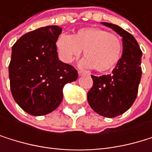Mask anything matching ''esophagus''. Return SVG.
I'll return each mask as SVG.
<instances>
[{
	"label": "esophagus",
	"mask_w": 152,
	"mask_h": 152,
	"mask_svg": "<svg viewBox=\"0 0 152 152\" xmlns=\"http://www.w3.org/2000/svg\"><path fill=\"white\" fill-rule=\"evenodd\" d=\"M78 75H90V73L88 71H86V70H79L78 71Z\"/></svg>",
	"instance_id": "1"
}]
</instances>
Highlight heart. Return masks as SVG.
Segmentation results:
<instances>
[{"label": "heart", "mask_w": 152, "mask_h": 152, "mask_svg": "<svg viewBox=\"0 0 152 152\" xmlns=\"http://www.w3.org/2000/svg\"><path fill=\"white\" fill-rule=\"evenodd\" d=\"M56 46L61 59L66 63L77 59L84 50L83 65L100 73L112 70L122 52L121 42L116 34L96 27L82 28L73 36L61 35Z\"/></svg>", "instance_id": "heart-1"}]
</instances>
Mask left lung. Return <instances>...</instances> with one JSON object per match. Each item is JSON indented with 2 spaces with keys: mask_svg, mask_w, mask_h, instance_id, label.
I'll return each instance as SVG.
<instances>
[{
  "mask_svg": "<svg viewBox=\"0 0 152 152\" xmlns=\"http://www.w3.org/2000/svg\"><path fill=\"white\" fill-rule=\"evenodd\" d=\"M101 23L122 37L123 52L112 74L91 75L93 86L87 92V101L97 114L115 118L125 113L137 97L142 73V52L132 34L116 24Z\"/></svg>",
  "mask_w": 152,
  "mask_h": 152,
  "instance_id": "obj_1",
  "label": "left lung"
}]
</instances>
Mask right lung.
<instances>
[{
    "label": "right lung",
    "instance_id": "add662e5",
    "mask_svg": "<svg viewBox=\"0 0 152 152\" xmlns=\"http://www.w3.org/2000/svg\"><path fill=\"white\" fill-rule=\"evenodd\" d=\"M57 25L38 28L17 40L12 48L9 78L15 102L33 116L46 115L61 104L66 84L75 81L77 70L58 59Z\"/></svg>",
    "mask_w": 152,
    "mask_h": 152
}]
</instances>
